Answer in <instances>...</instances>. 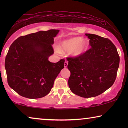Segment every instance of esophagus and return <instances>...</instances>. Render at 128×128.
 Returning <instances> with one entry per match:
<instances>
[{
	"instance_id": "obj_1",
	"label": "esophagus",
	"mask_w": 128,
	"mask_h": 128,
	"mask_svg": "<svg viewBox=\"0 0 128 128\" xmlns=\"http://www.w3.org/2000/svg\"><path fill=\"white\" fill-rule=\"evenodd\" d=\"M68 61H66V60H65V62H64V68H66L68 66Z\"/></svg>"
}]
</instances>
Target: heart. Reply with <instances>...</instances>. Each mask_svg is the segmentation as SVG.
<instances>
[{"instance_id":"b5f03b06","label":"heart","mask_w":128,"mask_h":128,"mask_svg":"<svg viewBox=\"0 0 128 128\" xmlns=\"http://www.w3.org/2000/svg\"><path fill=\"white\" fill-rule=\"evenodd\" d=\"M88 47V42L80 36H75L62 41L59 50L62 52H70L73 57H78L86 51Z\"/></svg>"}]
</instances>
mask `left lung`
Wrapping results in <instances>:
<instances>
[{
    "label": "left lung",
    "mask_w": 128,
    "mask_h": 128,
    "mask_svg": "<svg viewBox=\"0 0 128 128\" xmlns=\"http://www.w3.org/2000/svg\"><path fill=\"white\" fill-rule=\"evenodd\" d=\"M91 48L82 55L68 58L71 92L84 98L94 97L111 87L120 65L116 48L108 38L86 34Z\"/></svg>",
    "instance_id": "1"
}]
</instances>
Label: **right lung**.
<instances>
[{
	"label": "right lung",
	"instance_id": "add662e5",
	"mask_svg": "<svg viewBox=\"0 0 128 128\" xmlns=\"http://www.w3.org/2000/svg\"><path fill=\"white\" fill-rule=\"evenodd\" d=\"M59 30H50L20 36L10 45L5 59L9 86L19 95L35 99L46 96L61 70L64 59L52 63V45Z\"/></svg>",
	"mask_w": 128,
	"mask_h": 128
}]
</instances>
